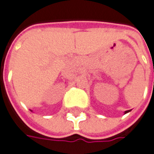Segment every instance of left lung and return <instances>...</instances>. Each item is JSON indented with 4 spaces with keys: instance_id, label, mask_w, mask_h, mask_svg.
<instances>
[{
    "instance_id": "left-lung-1",
    "label": "left lung",
    "mask_w": 154,
    "mask_h": 154,
    "mask_svg": "<svg viewBox=\"0 0 154 154\" xmlns=\"http://www.w3.org/2000/svg\"><path fill=\"white\" fill-rule=\"evenodd\" d=\"M130 112V111H129V110H128V111H126L125 112V113H127V112Z\"/></svg>"
}]
</instances>
